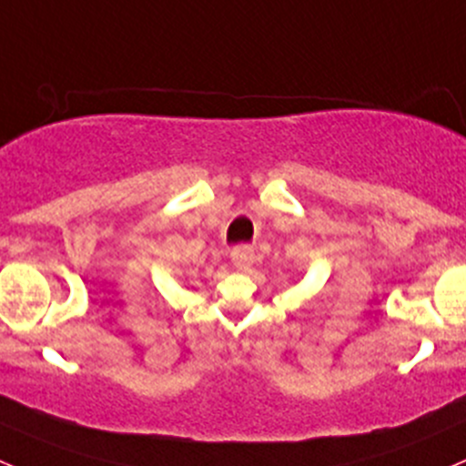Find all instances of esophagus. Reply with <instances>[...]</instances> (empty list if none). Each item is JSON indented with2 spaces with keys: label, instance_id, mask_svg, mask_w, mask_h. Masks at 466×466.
Segmentation results:
<instances>
[{
  "label": "esophagus",
  "instance_id": "esophagus-1",
  "mask_svg": "<svg viewBox=\"0 0 466 466\" xmlns=\"http://www.w3.org/2000/svg\"><path fill=\"white\" fill-rule=\"evenodd\" d=\"M232 261L238 270H248V268L257 261V255L252 248H237V250L232 252Z\"/></svg>",
  "mask_w": 466,
  "mask_h": 466
}]
</instances>
